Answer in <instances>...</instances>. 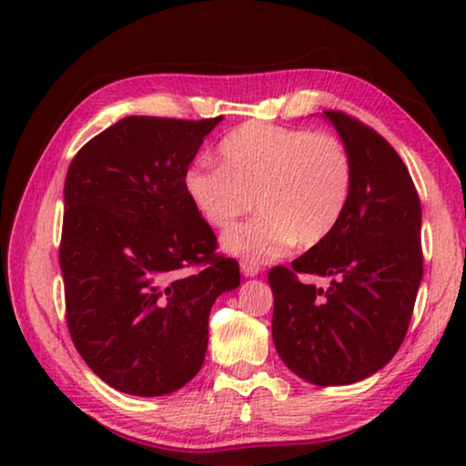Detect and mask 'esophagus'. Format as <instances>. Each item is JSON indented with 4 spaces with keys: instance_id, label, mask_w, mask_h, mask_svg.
<instances>
[{
    "instance_id": "esophagus-1",
    "label": "esophagus",
    "mask_w": 466,
    "mask_h": 466,
    "mask_svg": "<svg viewBox=\"0 0 466 466\" xmlns=\"http://www.w3.org/2000/svg\"><path fill=\"white\" fill-rule=\"evenodd\" d=\"M241 273H244L246 278H254L260 273V265H254L250 260H241Z\"/></svg>"
}]
</instances>
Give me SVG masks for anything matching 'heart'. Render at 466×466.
Returning a JSON list of instances; mask_svg holds the SVG:
<instances>
[{
	"mask_svg": "<svg viewBox=\"0 0 466 466\" xmlns=\"http://www.w3.org/2000/svg\"><path fill=\"white\" fill-rule=\"evenodd\" d=\"M220 167L190 165L184 190L197 214L227 228L254 206L260 214L222 238L225 252L254 265L314 248L339 227L352 199L354 165L330 133L246 123L218 146Z\"/></svg>",
	"mask_w": 466,
	"mask_h": 466,
	"instance_id": "obj_1",
	"label": "heart"
}]
</instances>
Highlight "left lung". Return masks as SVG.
<instances>
[{"mask_svg":"<svg viewBox=\"0 0 466 466\" xmlns=\"http://www.w3.org/2000/svg\"><path fill=\"white\" fill-rule=\"evenodd\" d=\"M354 165L352 199L322 244L273 267L271 335L279 359L316 386L378 373L405 339L422 282V208L410 171L380 133L343 112H322ZM297 272L330 277L327 291Z\"/></svg>","mask_w":466,"mask_h":466,"instance_id":"8db88e82","label":"left lung"}]
</instances>
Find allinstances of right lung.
<instances>
[{
    "mask_svg": "<svg viewBox=\"0 0 466 466\" xmlns=\"http://www.w3.org/2000/svg\"><path fill=\"white\" fill-rule=\"evenodd\" d=\"M220 120L127 116L67 169L59 260L69 335L106 384L133 397H163L199 373L209 309L239 286L238 260L216 257L212 227L184 190Z\"/></svg>",
    "mask_w": 466,
    "mask_h": 466,
    "instance_id": "add662e5",
    "label": "right lung"
}]
</instances>
